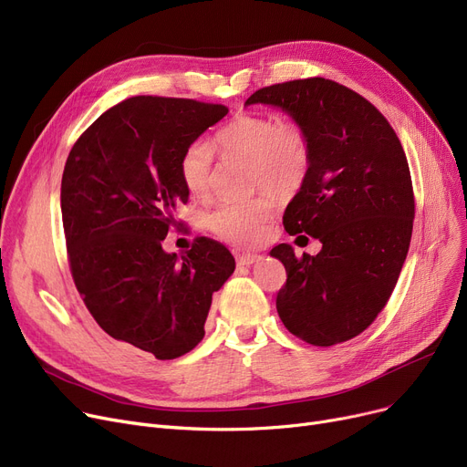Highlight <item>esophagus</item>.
<instances>
[{"instance_id":"esophagus-1","label":"esophagus","mask_w":467,"mask_h":467,"mask_svg":"<svg viewBox=\"0 0 467 467\" xmlns=\"http://www.w3.org/2000/svg\"><path fill=\"white\" fill-rule=\"evenodd\" d=\"M259 259H261V255H257V254H238L236 255V263L242 266H250V265L257 263Z\"/></svg>"}]
</instances>
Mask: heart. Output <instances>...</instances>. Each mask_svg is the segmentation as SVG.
Wrapping results in <instances>:
<instances>
[{"label": "heart", "mask_w": 467, "mask_h": 467, "mask_svg": "<svg viewBox=\"0 0 467 467\" xmlns=\"http://www.w3.org/2000/svg\"><path fill=\"white\" fill-rule=\"evenodd\" d=\"M213 147L221 155L248 159L254 185L291 192L308 174L310 141L297 120H278L271 113H242L213 136ZM180 176L196 199H206L212 192L213 153L206 141L185 147ZM273 210L271 192H259L252 199H225L208 213L206 227L236 246H254L263 240Z\"/></svg>", "instance_id": "obj_1"}]
</instances>
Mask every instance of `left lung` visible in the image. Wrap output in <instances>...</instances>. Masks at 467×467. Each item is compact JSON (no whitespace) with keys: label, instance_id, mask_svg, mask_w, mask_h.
<instances>
[{"label":"left lung","instance_id":"8db88e82","mask_svg":"<svg viewBox=\"0 0 467 467\" xmlns=\"http://www.w3.org/2000/svg\"><path fill=\"white\" fill-rule=\"evenodd\" d=\"M246 104L282 108L310 141L308 174L284 227L322 250L297 257L289 244L273 248L287 273L280 320L314 347L350 340L386 306L409 252L414 192L401 141L369 100L324 78L263 87Z\"/></svg>","mask_w":467,"mask_h":467}]
</instances>
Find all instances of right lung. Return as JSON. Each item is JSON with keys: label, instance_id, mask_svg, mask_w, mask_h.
<instances>
[{"label": "right lung", "instance_id": "right-lung-1", "mask_svg": "<svg viewBox=\"0 0 467 467\" xmlns=\"http://www.w3.org/2000/svg\"><path fill=\"white\" fill-rule=\"evenodd\" d=\"M229 113L189 98L132 96L98 117L67 155L60 208L69 271L109 337L174 359L204 337L212 296L234 271L231 252L196 236L182 257L162 240L187 204L185 147Z\"/></svg>", "mask_w": 467, "mask_h": 467}]
</instances>
